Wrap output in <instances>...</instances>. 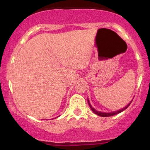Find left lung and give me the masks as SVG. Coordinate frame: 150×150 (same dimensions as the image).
<instances>
[{
  "label": "left lung",
  "mask_w": 150,
  "mask_h": 150,
  "mask_svg": "<svg viewBox=\"0 0 150 150\" xmlns=\"http://www.w3.org/2000/svg\"><path fill=\"white\" fill-rule=\"evenodd\" d=\"M87 101H88V103H89V106H90V108H91V110H92V111H93V112H94V113L96 114V115H99V116H101V117H110V116H112V115H117V114L120 113V112H122L123 110H126V108L128 107L129 105H130L131 102H132V101H131V102H130V103H129V104H128V105H127V106H126V107L123 108L122 109H121V110H117V111H115V112H102L98 111V110H95V109H94V108H93V107H92L91 105V104H90V103H89V100H88Z\"/></svg>",
  "instance_id": "8db88e82"
}]
</instances>
